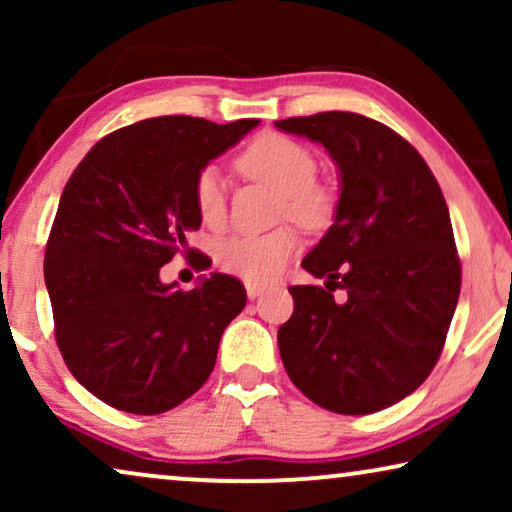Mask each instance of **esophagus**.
I'll return each instance as SVG.
<instances>
[{
    "instance_id": "1",
    "label": "esophagus",
    "mask_w": 512,
    "mask_h": 512,
    "mask_svg": "<svg viewBox=\"0 0 512 512\" xmlns=\"http://www.w3.org/2000/svg\"><path fill=\"white\" fill-rule=\"evenodd\" d=\"M265 291V286L263 284H254V282H247V296L254 300V298H258L261 296V293Z\"/></svg>"
}]
</instances>
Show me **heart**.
<instances>
[{
    "label": "heart",
    "instance_id": "heart-1",
    "mask_svg": "<svg viewBox=\"0 0 512 512\" xmlns=\"http://www.w3.org/2000/svg\"><path fill=\"white\" fill-rule=\"evenodd\" d=\"M235 167L244 177L263 181L282 193L279 214L305 228H321L333 219L335 193L317 177V158L296 139L263 132L237 153ZM193 200L200 221L219 228L226 219V186L216 167L198 172ZM300 251V237L293 228H277L265 235H230L216 244V263L230 275L247 282L268 284L282 275Z\"/></svg>",
    "mask_w": 512,
    "mask_h": 512
}]
</instances>
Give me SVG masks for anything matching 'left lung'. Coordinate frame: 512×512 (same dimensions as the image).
Returning <instances> with one entry per match:
<instances>
[{"mask_svg": "<svg viewBox=\"0 0 512 512\" xmlns=\"http://www.w3.org/2000/svg\"><path fill=\"white\" fill-rule=\"evenodd\" d=\"M275 125L319 142L340 170L335 223L303 258L326 286H291L279 354L310 401L370 415L412 394L443 352L461 289L447 202L415 146L373 118L324 111Z\"/></svg>", "mask_w": 512, "mask_h": 512, "instance_id": "1", "label": "left lung"}]
</instances>
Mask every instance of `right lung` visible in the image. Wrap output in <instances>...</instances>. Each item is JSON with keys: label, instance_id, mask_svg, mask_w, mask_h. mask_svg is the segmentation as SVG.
I'll return each mask as SVG.
<instances>
[{"label": "right lung", "instance_id": "add662e5", "mask_svg": "<svg viewBox=\"0 0 512 512\" xmlns=\"http://www.w3.org/2000/svg\"><path fill=\"white\" fill-rule=\"evenodd\" d=\"M256 125L146 118L102 137L69 177L44 261L55 340L69 373L111 408L160 415L212 375L247 291L221 272L184 291L160 268L195 254L198 172Z\"/></svg>", "mask_w": 512, "mask_h": 512}]
</instances>
